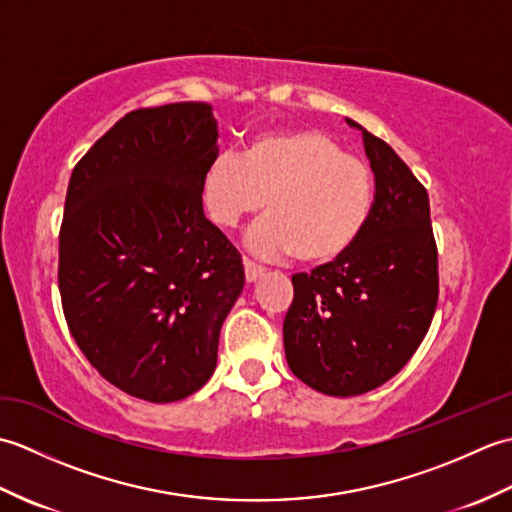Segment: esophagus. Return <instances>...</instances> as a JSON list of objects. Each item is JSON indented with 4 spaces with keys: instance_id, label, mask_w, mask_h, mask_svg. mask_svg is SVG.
I'll return each mask as SVG.
<instances>
[{
    "instance_id": "34e87169",
    "label": "esophagus",
    "mask_w": 512,
    "mask_h": 512,
    "mask_svg": "<svg viewBox=\"0 0 512 512\" xmlns=\"http://www.w3.org/2000/svg\"><path fill=\"white\" fill-rule=\"evenodd\" d=\"M264 273H266L264 266L250 262V259H244V275H246V281H257Z\"/></svg>"
}]
</instances>
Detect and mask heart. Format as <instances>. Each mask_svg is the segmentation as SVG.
<instances>
[{"label": "heart", "instance_id": "1", "mask_svg": "<svg viewBox=\"0 0 512 512\" xmlns=\"http://www.w3.org/2000/svg\"><path fill=\"white\" fill-rule=\"evenodd\" d=\"M264 202L270 215L248 235L255 253L330 264L354 246L372 215V171L314 127L262 134L242 158L220 156L206 167L202 204L215 224L233 228Z\"/></svg>", "mask_w": 512, "mask_h": 512}]
</instances>
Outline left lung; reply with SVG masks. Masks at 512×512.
<instances>
[{"mask_svg":"<svg viewBox=\"0 0 512 512\" xmlns=\"http://www.w3.org/2000/svg\"><path fill=\"white\" fill-rule=\"evenodd\" d=\"M372 215L345 255L292 275L286 361L301 383L358 396L394 378L429 332L440 295L429 195L385 140L365 127Z\"/></svg>","mask_w":512,"mask_h":512,"instance_id":"8db88e82","label":"left lung"}]
</instances>
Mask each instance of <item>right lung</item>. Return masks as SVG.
<instances>
[{
  "instance_id": "right-lung-1",
  "label": "right lung",
  "mask_w": 512,
  "mask_h": 512,
  "mask_svg": "<svg viewBox=\"0 0 512 512\" xmlns=\"http://www.w3.org/2000/svg\"><path fill=\"white\" fill-rule=\"evenodd\" d=\"M215 143L206 103L143 107L76 162L65 193V323L107 383L147 402L182 400L211 378L244 288L237 248L202 209Z\"/></svg>"
}]
</instances>
